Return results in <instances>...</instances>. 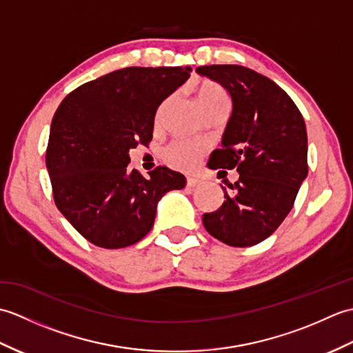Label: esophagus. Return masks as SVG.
<instances>
[{
    "label": "esophagus",
    "instance_id": "1",
    "mask_svg": "<svg viewBox=\"0 0 353 353\" xmlns=\"http://www.w3.org/2000/svg\"><path fill=\"white\" fill-rule=\"evenodd\" d=\"M201 182L200 179H192V177H188V181H186V186H188V188H197V186H200Z\"/></svg>",
    "mask_w": 353,
    "mask_h": 353
}]
</instances>
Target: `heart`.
<instances>
[{
  "label": "heart",
  "instance_id": "b5f03b06",
  "mask_svg": "<svg viewBox=\"0 0 353 353\" xmlns=\"http://www.w3.org/2000/svg\"><path fill=\"white\" fill-rule=\"evenodd\" d=\"M197 101L205 110V114L215 108L228 106L229 97L224 89L211 80H203L196 88ZM163 108L159 110V117L162 115ZM201 153V148L196 144L185 141H177L174 144H171L167 150H165V159L171 165V167L188 171L196 167L199 162V157Z\"/></svg>",
  "mask_w": 353,
  "mask_h": 353
}]
</instances>
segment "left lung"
I'll return each instance as SVG.
<instances>
[{"mask_svg":"<svg viewBox=\"0 0 353 353\" xmlns=\"http://www.w3.org/2000/svg\"><path fill=\"white\" fill-rule=\"evenodd\" d=\"M196 71L220 83L232 101L221 148L214 150L208 167L239 172L235 185H228L234 192L221 186L226 200L203 215V226L228 245H254L281 226L308 176L303 117L281 86L245 66L208 65Z\"/></svg>","mask_w":353,"mask_h":353,"instance_id":"1","label":"left lung"}]
</instances>
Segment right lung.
<instances>
[{
  "mask_svg": "<svg viewBox=\"0 0 353 353\" xmlns=\"http://www.w3.org/2000/svg\"><path fill=\"white\" fill-rule=\"evenodd\" d=\"M190 66L109 72L65 97L51 121L45 163L56 206L80 235L123 249L153 228L159 200L186 179L157 167L129 170V150L153 138L162 101L190 79Z\"/></svg>",
  "mask_w": 353,
  "mask_h": 353,
  "instance_id": "right-lung-1",
  "label": "right lung"
}]
</instances>
